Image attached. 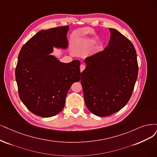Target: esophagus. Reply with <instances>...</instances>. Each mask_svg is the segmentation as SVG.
<instances>
[{
    "label": "esophagus",
    "instance_id": "1",
    "mask_svg": "<svg viewBox=\"0 0 157 157\" xmlns=\"http://www.w3.org/2000/svg\"><path fill=\"white\" fill-rule=\"evenodd\" d=\"M85 66L84 65H83V64H82V65H80V71H81V72H82L85 70Z\"/></svg>",
    "mask_w": 157,
    "mask_h": 157
}]
</instances>
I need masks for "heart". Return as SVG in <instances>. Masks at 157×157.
Masks as SVG:
<instances>
[{"instance_id": "heart-1", "label": "heart", "mask_w": 157, "mask_h": 157, "mask_svg": "<svg viewBox=\"0 0 157 157\" xmlns=\"http://www.w3.org/2000/svg\"><path fill=\"white\" fill-rule=\"evenodd\" d=\"M96 43V40H94V39L90 40L88 42V43L90 44H94Z\"/></svg>"}]
</instances>
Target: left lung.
<instances>
[{
  "label": "left lung",
  "instance_id": "1",
  "mask_svg": "<svg viewBox=\"0 0 157 157\" xmlns=\"http://www.w3.org/2000/svg\"><path fill=\"white\" fill-rule=\"evenodd\" d=\"M111 37L103 51L86 58L82 83L86 107L94 115L107 117L129 101L138 67L134 46L124 35L109 28Z\"/></svg>",
  "mask_w": 157,
  "mask_h": 157
}]
</instances>
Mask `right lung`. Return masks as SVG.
Listing matches in <instances>:
<instances>
[{
  "mask_svg": "<svg viewBox=\"0 0 157 157\" xmlns=\"http://www.w3.org/2000/svg\"><path fill=\"white\" fill-rule=\"evenodd\" d=\"M68 30L65 26L40 30L23 45L19 54L15 78L20 99L39 117L59 114L69 89L80 80L79 61L65 63L50 54L53 48H68Z\"/></svg>",
  "mask_w": 157,
  "mask_h": 157,
  "instance_id": "add662e5",
  "label": "right lung"
}]
</instances>
